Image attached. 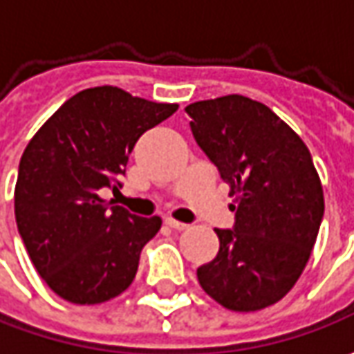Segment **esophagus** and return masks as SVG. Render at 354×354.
<instances>
[{
  "instance_id": "esophagus-1",
  "label": "esophagus",
  "mask_w": 354,
  "mask_h": 354,
  "mask_svg": "<svg viewBox=\"0 0 354 354\" xmlns=\"http://www.w3.org/2000/svg\"><path fill=\"white\" fill-rule=\"evenodd\" d=\"M165 225L171 226V228H175V230H185L189 225H185V223H181V221H175V218H165Z\"/></svg>"
}]
</instances>
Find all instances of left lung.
Returning <instances> with one entry per match:
<instances>
[{
    "mask_svg": "<svg viewBox=\"0 0 354 354\" xmlns=\"http://www.w3.org/2000/svg\"><path fill=\"white\" fill-rule=\"evenodd\" d=\"M193 136L230 187L234 230L197 270L201 288L230 311L278 304L315 246L325 198L304 140L266 104L240 94L189 104Z\"/></svg>",
    "mask_w": 354,
    "mask_h": 354,
    "instance_id": "left-lung-1",
    "label": "left lung"
}]
</instances>
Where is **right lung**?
I'll return each mask as SVG.
<instances>
[{
    "instance_id": "obj_1",
    "label": "right lung",
    "mask_w": 354,
    "mask_h": 354,
    "mask_svg": "<svg viewBox=\"0 0 354 354\" xmlns=\"http://www.w3.org/2000/svg\"><path fill=\"white\" fill-rule=\"evenodd\" d=\"M118 86L75 94L27 143L15 183V221L39 276L76 306L104 304L136 278L140 252L161 228L102 198L118 191L143 131L177 112Z\"/></svg>"
}]
</instances>
